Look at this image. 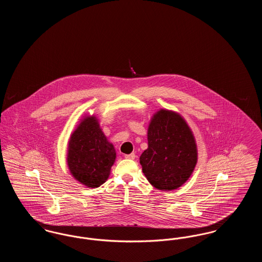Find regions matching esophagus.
<instances>
[{"instance_id": "obj_1", "label": "esophagus", "mask_w": 262, "mask_h": 262, "mask_svg": "<svg viewBox=\"0 0 262 262\" xmlns=\"http://www.w3.org/2000/svg\"><path fill=\"white\" fill-rule=\"evenodd\" d=\"M125 159H129V160H134L136 159V154L135 153H130V154H126L125 155Z\"/></svg>"}]
</instances>
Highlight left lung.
I'll list each match as a JSON object with an SVG mask.
<instances>
[{"instance_id": "left-lung-1", "label": "left lung", "mask_w": 262, "mask_h": 262, "mask_svg": "<svg viewBox=\"0 0 262 262\" xmlns=\"http://www.w3.org/2000/svg\"><path fill=\"white\" fill-rule=\"evenodd\" d=\"M148 147L139 163L150 185L160 190L182 187L192 174L199 157L194 135L180 113L160 109L150 119Z\"/></svg>"}]
</instances>
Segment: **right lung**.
<instances>
[{"label": "right lung", "instance_id": "1", "mask_svg": "<svg viewBox=\"0 0 262 262\" xmlns=\"http://www.w3.org/2000/svg\"><path fill=\"white\" fill-rule=\"evenodd\" d=\"M117 158L116 149L104 135L95 115H84L68 142L67 165L78 183L98 187L109 178Z\"/></svg>", "mask_w": 262, "mask_h": 262}]
</instances>
